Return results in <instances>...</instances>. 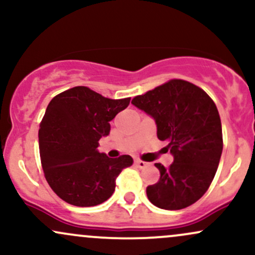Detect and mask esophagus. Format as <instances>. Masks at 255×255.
I'll use <instances>...</instances> for the list:
<instances>
[{
	"instance_id": "esophagus-1",
	"label": "esophagus",
	"mask_w": 255,
	"mask_h": 255,
	"mask_svg": "<svg viewBox=\"0 0 255 255\" xmlns=\"http://www.w3.org/2000/svg\"><path fill=\"white\" fill-rule=\"evenodd\" d=\"M134 164H135L137 168H145L146 165L148 164L147 162H144V160H140V159H136L135 162H134Z\"/></svg>"
}]
</instances>
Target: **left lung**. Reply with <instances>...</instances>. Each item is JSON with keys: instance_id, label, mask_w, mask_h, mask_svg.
I'll return each instance as SVG.
<instances>
[{"instance_id": "left-lung-1", "label": "left lung", "mask_w": 255, "mask_h": 255, "mask_svg": "<svg viewBox=\"0 0 255 255\" xmlns=\"http://www.w3.org/2000/svg\"><path fill=\"white\" fill-rule=\"evenodd\" d=\"M133 105L154 119L157 136L166 141L174 162L156 163L160 177L147 186L154 206L181 210L198 201L209 189L223 151L221 118L215 102L197 85L171 79L136 96Z\"/></svg>"}]
</instances>
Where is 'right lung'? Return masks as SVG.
Masks as SVG:
<instances>
[{
  "label": "right lung",
  "mask_w": 255,
  "mask_h": 255,
  "mask_svg": "<svg viewBox=\"0 0 255 255\" xmlns=\"http://www.w3.org/2000/svg\"><path fill=\"white\" fill-rule=\"evenodd\" d=\"M130 98H105L86 86L55 96L39 125V154L51 189L74 206H96L108 200L116 178L133 158H109L97 151L110 131L109 122L129 105Z\"/></svg>",
  "instance_id": "1"
}]
</instances>
